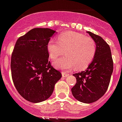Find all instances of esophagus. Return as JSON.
<instances>
[{
  "label": "esophagus",
  "instance_id": "obj_1",
  "mask_svg": "<svg viewBox=\"0 0 122 122\" xmlns=\"http://www.w3.org/2000/svg\"><path fill=\"white\" fill-rule=\"evenodd\" d=\"M62 76H63V78H65V77H66L67 76L69 75V74H68V73L65 72V71H63V72H62Z\"/></svg>",
  "mask_w": 122,
  "mask_h": 122
}]
</instances>
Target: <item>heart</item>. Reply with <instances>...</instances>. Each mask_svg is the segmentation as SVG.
I'll return each instance as SVG.
<instances>
[{"label": "heart", "instance_id": "1", "mask_svg": "<svg viewBox=\"0 0 122 122\" xmlns=\"http://www.w3.org/2000/svg\"><path fill=\"white\" fill-rule=\"evenodd\" d=\"M47 48L49 58L56 60L64 54L66 56L54 62L58 68L66 70L75 67L78 70L86 69L94 60L96 53V44L92 37L83 34L70 31L59 35L58 41L52 39Z\"/></svg>", "mask_w": 122, "mask_h": 122}]
</instances>
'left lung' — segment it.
<instances>
[{
  "mask_svg": "<svg viewBox=\"0 0 122 122\" xmlns=\"http://www.w3.org/2000/svg\"><path fill=\"white\" fill-rule=\"evenodd\" d=\"M96 44L94 60L85 71L73 74L76 83L71 88L74 97L81 102H96L106 93L109 87L113 63L110 46L101 36L87 31Z\"/></svg>",
  "mask_w": 122,
  "mask_h": 122,
  "instance_id": "obj_1",
  "label": "left lung"
}]
</instances>
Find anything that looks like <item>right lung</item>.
<instances>
[{
  "label": "right lung",
  "instance_id": "add662e5",
  "mask_svg": "<svg viewBox=\"0 0 122 122\" xmlns=\"http://www.w3.org/2000/svg\"><path fill=\"white\" fill-rule=\"evenodd\" d=\"M55 32L49 28L32 29L17 39L11 54L13 84L18 93L31 102L47 99L62 77L48 60L47 46Z\"/></svg>",
  "mask_w": 122,
  "mask_h": 122
}]
</instances>
